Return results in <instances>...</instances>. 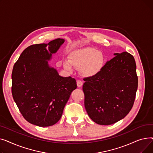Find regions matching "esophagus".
I'll use <instances>...</instances> for the list:
<instances>
[{
    "label": "esophagus",
    "mask_w": 153,
    "mask_h": 153,
    "mask_svg": "<svg viewBox=\"0 0 153 153\" xmlns=\"http://www.w3.org/2000/svg\"><path fill=\"white\" fill-rule=\"evenodd\" d=\"M82 85H83V83L81 81V80H77V87H81Z\"/></svg>",
    "instance_id": "1"
}]
</instances>
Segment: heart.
Here are the masks:
<instances>
[{"instance_id":"heart-1","label":"heart","mask_w":153,"mask_h":153,"mask_svg":"<svg viewBox=\"0 0 153 153\" xmlns=\"http://www.w3.org/2000/svg\"><path fill=\"white\" fill-rule=\"evenodd\" d=\"M105 56L95 48L85 47L74 50L69 55V59L62 61L64 68L71 71L72 65L81 68L82 73L87 77L97 75L102 70L105 63Z\"/></svg>"}]
</instances>
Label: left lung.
Instances as JSON below:
<instances>
[{"label": "left lung", "mask_w": 153, "mask_h": 153, "mask_svg": "<svg viewBox=\"0 0 153 153\" xmlns=\"http://www.w3.org/2000/svg\"><path fill=\"white\" fill-rule=\"evenodd\" d=\"M100 72L84 79V105L92 121L110 125L123 119L133 107L138 88L133 56L115 53Z\"/></svg>", "instance_id": "left-lung-1"}]
</instances>
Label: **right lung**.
Masks as SVG:
<instances>
[{"instance_id": "add662e5", "label": "right lung", "mask_w": 153, "mask_h": 153, "mask_svg": "<svg viewBox=\"0 0 153 153\" xmlns=\"http://www.w3.org/2000/svg\"><path fill=\"white\" fill-rule=\"evenodd\" d=\"M64 42V39L57 38L48 44L31 45L13 66V100L24 118L38 126L57 123L71 94L77 88L75 79L59 76L48 64Z\"/></svg>"}]
</instances>
